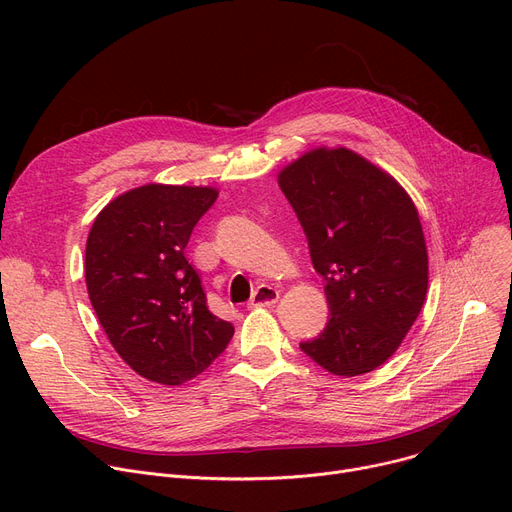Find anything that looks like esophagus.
<instances>
[{"mask_svg": "<svg viewBox=\"0 0 512 512\" xmlns=\"http://www.w3.org/2000/svg\"><path fill=\"white\" fill-rule=\"evenodd\" d=\"M278 299H280V292L274 286L261 284L255 288L253 297L249 301V307H272L278 303Z\"/></svg>", "mask_w": 512, "mask_h": 512, "instance_id": "obj_1", "label": "esophagus"}]
</instances>
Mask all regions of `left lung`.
Returning <instances> with one entry per match:
<instances>
[{
	"mask_svg": "<svg viewBox=\"0 0 512 512\" xmlns=\"http://www.w3.org/2000/svg\"><path fill=\"white\" fill-rule=\"evenodd\" d=\"M309 240L330 321L303 353L342 378L384 365L423 307L429 267L419 211L400 182L346 147H315L278 172Z\"/></svg>",
	"mask_w": 512,
	"mask_h": 512,
	"instance_id": "left-lung-1",
	"label": "left lung"
}]
</instances>
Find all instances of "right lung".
Wrapping results in <instances>:
<instances>
[{
    "instance_id": "1",
    "label": "right lung",
    "mask_w": 512,
    "mask_h": 512,
    "mask_svg": "<svg viewBox=\"0 0 512 512\" xmlns=\"http://www.w3.org/2000/svg\"><path fill=\"white\" fill-rule=\"evenodd\" d=\"M218 188L149 182L107 203L91 226L85 280L99 324L141 378L180 386L228 346L234 326L207 309L184 249Z\"/></svg>"
}]
</instances>
